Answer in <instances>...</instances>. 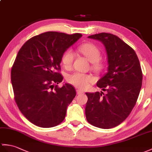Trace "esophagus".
Masks as SVG:
<instances>
[{
    "label": "esophagus",
    "mask_w": 152,
    "mask_h": 152,
    "mask_svg": "<svg viewBox=\"0 0 152 152\" xmlns=\"http://www.w3.org/2000/svg\"><path fill=\"white\" fill-rule=\"evenodd\" d=\"M76 93H77V94H81L83 93V91H80V90H76Z\"/></svg>",
    "instance_id": "obj_1"
}]
</instances>
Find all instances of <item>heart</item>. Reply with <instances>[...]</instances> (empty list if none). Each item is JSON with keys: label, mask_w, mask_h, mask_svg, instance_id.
Instances as JSON below:
<instances>
[{"label": "heart", "mask_w": 152, "mask_h": 152, "mask_svg": "<svg viewBox=\"0 0 152 152\" xmlns=\"http://www.w3.org/2000/svg\"><path fill=\"white\" fill-rule=\"evenodd\" d=\"M78 50L91 63H92V68L94 70L96 71H100L103 69V65L99 60L100 58V51L96 45L90 43H85L80 46ZM74 58H75V54L70 49L63 53L61 61L65 68L70 69L71 67ZM67 81L69 83L79 89H86L89 87L91 83L94 82V79L92 76L89 75L76 72L70 75L67 77Z\"/></svg>", "instance_id": "b5f03b06"}]
</instances>
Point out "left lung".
I'll list each match as a JSON object with an SVG mask.
<instances>
[{
    "instance_id": "1",
    "label": "left lung",
    "mask_w": 152,
    "mask_h": 152,
    "mask_svg": "<svg viewBox=\"0 0 152 152\" xmlns=\"http://www.w3.org/2000/svg\"><path fill=\"white\" fill-rule=\"evenodd\" d=\"M88 37L104 45L108 67L96 83L107 93H86V118L97 128L110 129L121 124L135 106L142 86V70L135 50L118 37L100 33Z\"/></svg>"
}]
</instances>
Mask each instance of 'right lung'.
<instances>
[{
  "label": "right lung",
  "instance_id": "add662e5",
  "mask_svg": "<svg viewBox=\"0 0 152 152\" xmlns=\"http://www.w3.org/2000/svg\"><path fill=\"white\" fill-rule=\"evenodd\" d=\"M82 36L48 31L28 40L17 54L11 71L15 100L34 125L52 128L64 120L76 93L70 84L58 87L63 77L57 70L63 53Z\"/></svg>",
  "mask_w": 152,
  "mask_h": 152
}]
</instances>
